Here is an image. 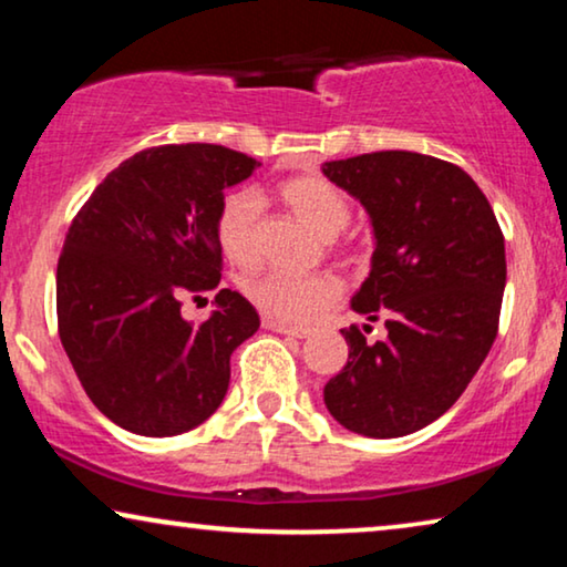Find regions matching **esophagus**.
<instances>
[{"instance_id": "obj_1", "label": "esophagus", "mask_w": 567, "mask_h": 567, "mask_svg": "<svg viewBox=\"0 0 567 567\" xmlns=\"http://www.w3.org/2000/svg\"><path fill=\"white\" fill-rule=\"evenodd\" d=\"M266 328L278 332V336H289V338H307V336H309L307 328H291V324L270 322V320H266Z\"/></svg>"}]
</instances>
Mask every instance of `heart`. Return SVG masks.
I'll return each instance as SVG.
<instances>
[{
  "label": "heart",
  "mask_w": 567,
  "mask_h": 567,
  "mask_svg": "<svg viewBox=\"0 0 567 567\" xmlns=\"http://www.w3.org/2000/svg\"><path fill=\"white\" fill-rule=\"evenodd\" d=\"M291 212L322 239L338 237L351 221V204L338 185L322 175H299L281 185ZM260 198L252 190H231L216 212V239L221 252L237 266L258 260ZM243 291L250 305L270 322L309 324L340 297V284L328 274L297 276L286 270H260L245 278Z\"/></svg>",
  "instance_id": "b5f03b06"
}]
</instances>
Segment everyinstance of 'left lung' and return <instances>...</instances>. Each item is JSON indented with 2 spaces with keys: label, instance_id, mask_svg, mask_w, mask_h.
<instances>
[{
  "label": "left lung",
  "instance_id": "left-lung-1",
  "mask_svg": "<svg viewBox=\"0 0 567 567\" xmlns=\"http://www.w3.org/2000/svg\"><path fill=\"white\" fill-rule=\"evenodd\" d=\"M322 175L369 214L374 255L351 309L386 328L377 343L340 330L348 361L324 405L361 436H408L460 400L491 351L506 289L501 227L477 183L429 154H361L324 162Z\"/></svg>",
  "mask_w": 567,
  "mask_h": 567
}]
</instances>
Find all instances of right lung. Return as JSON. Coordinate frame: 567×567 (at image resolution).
Instances as JSON below:
<instances>
[{
  "label": "right lung",
  "instance_id": "1",
  "mask_svg": "<svg viewBox=\"0 0 567 567\" xmlns=\"http://www.w3.org/2000/svg\"><path fill=\"white\" fill-rule=\"evenodd\" d=\"M255 167L227 146H154L121 162L74 216L56 268L59 336L87 398L121 429L177 436L221 405L229 355L260 317L219 289L216 212ZM208 290L209 320L185 321L179 301Z\"/></svg>",
  "mask_w": 567,
  "mask_h": 567
}]
</instances>
